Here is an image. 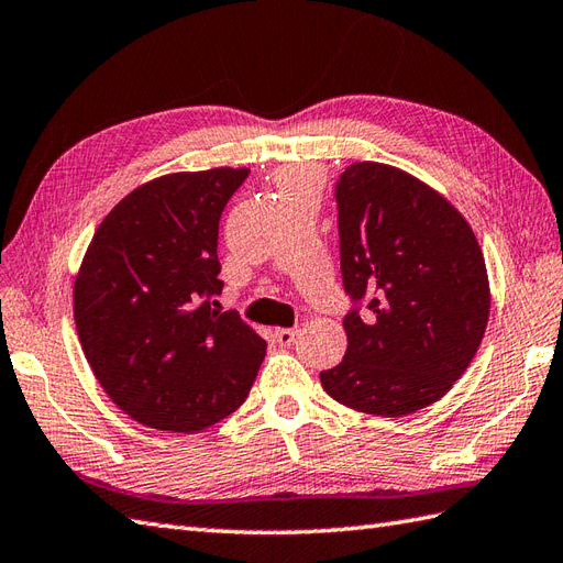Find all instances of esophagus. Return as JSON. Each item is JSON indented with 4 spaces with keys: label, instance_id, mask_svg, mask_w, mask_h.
Returning <instances> with one entry per match:
<instances>
[{
    "label": "esophagus",
    "instance_id": "obj_1",
    "mask_svg": "<svg viewBox=\"0 0 563 563\" xmlns=\"http://www.w3.org/2000/svg\"><path fill=\"white\" fill-rule=\"evenodd\" d=\"M297 338V329H276L273 331V341H276L280 347H290Z\"/></svg>",
    "mask_w": 563,
    "mask_h": 563
}]
</instances>
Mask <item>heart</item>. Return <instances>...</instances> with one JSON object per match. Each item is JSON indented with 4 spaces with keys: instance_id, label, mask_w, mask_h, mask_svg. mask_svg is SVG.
Masks as SVG:
<instances>
[{
    "instance_id": "1",
    "label": "heart",
    "mask_w": 563,
    "mask_h": 563,
    "mask_svg": "<svg viewBox=\"0 0 563 563\" xmlns=\"http://www.w3.org/2000/svg\"><path fill=\"white\" fill-rule=\"evenodd\" d=\"M313 179H317V175H313L311 169H285V173H280V177H278L283 191L297 189V187H302V185H307V181H313Z\"/></svg>"
}]
</instances>
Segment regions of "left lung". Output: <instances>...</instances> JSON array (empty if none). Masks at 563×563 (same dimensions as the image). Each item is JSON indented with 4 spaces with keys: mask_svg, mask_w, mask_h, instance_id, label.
<instances>
[{
    "mask_svg": "<svg viewBox=\"0 0 563 563\" xmlns=\"http://www.w3.org/2000/svg\"><path fill=\"white\" fill-rule=\"evenodd\" d=\"M335 203L352 307L345 357L321 386L367 415L422 410L449 394L485 335V256L465 218L398 167L352 163Z\"/></svg>",
    "mask_w": 563,
    "mask_h": 563,
    "instance_id": "1",
    "label": "left lung"
}]
</instances>
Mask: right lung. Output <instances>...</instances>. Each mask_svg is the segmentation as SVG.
<instances>
[{
	"instance_id": "right-lung-1",
	"label": "right lung",
	"mask_w": 563,
	"mask_h": 563,
	"mask_svg": "<svg viewBox=\"0 0 563 563\" xmlns=\"http://www.w3.org/2000/svg\"><path fill=\"white\" fill-rule=\"evenodd\" d=\"M246 167L175 173L117 203L88 244L74 285L84 355L132 420L199 431L250 396L266 341L238 311L213 309L218 222Z\"/></svg>"
}]
</instances>
